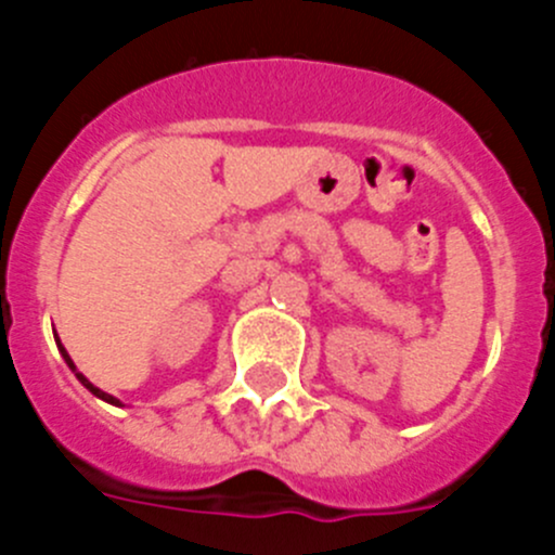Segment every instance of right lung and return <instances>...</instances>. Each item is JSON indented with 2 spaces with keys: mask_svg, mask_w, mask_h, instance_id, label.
I'll list each match as a JSON object with an SVG mask.
<instances>
[{
  "mask_svg": "<svg viewBox=\"0 0 555 555\" xmlns=\"http://www.w3.org/2000/svg\"><path fill=\"white\" fill-rule=\"evenodd\" d=\"M55 341H57V350H61V356H63V358H66V364H68V370L75 372V375H77V380H80V384H82V386H86V389H88V391H91V395H96V397H100V400H105V403H111V405H121V403H119V400H116V397H113V395H107V391H102V389H96V386H94V384H91V380H88V377H86V375H82V372H77L75 361H72V358H68L66 347H63V345H61V338H57V336H55Z\"/></svg>",
  "mask_w": 555,
  "mask_h": 555,
  "instance_id": "right-lung-1",
  "label": "right lung"
}]
</instances>
